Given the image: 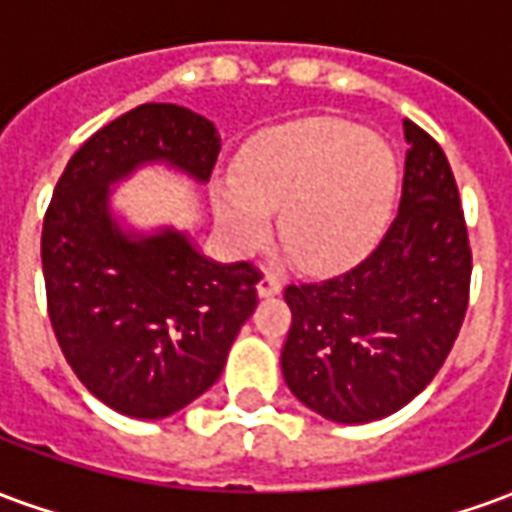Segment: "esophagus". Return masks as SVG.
Here are the masks:
<instances>
[{"label": "esophagus", "mask_w": 512, "mask_h": 512, "mask_svg": "<svg viewBox=\"0 0 512 512\" xmlns=\"http://www.w3.org/2000/svg\"><path fill=\"white\" fill-rule=\"evenodd\" d=\"M279 290H282V279L277 274H271V271H266L260 277V282H257V296L260 299H271V296H277Z\"/></svg>", "instance_id": "obj_1"}]
</instances>
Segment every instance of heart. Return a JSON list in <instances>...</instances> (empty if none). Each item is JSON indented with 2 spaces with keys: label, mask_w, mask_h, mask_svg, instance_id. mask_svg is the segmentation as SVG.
<instances>
[{
  "label": "heart",
  "mask_w": 512,
  "mask_h": 512,
  "mask_svg": "<svg viewBox=\"0 0 512 512\" xmlns=\"http://www.w3.org/2000/svg\"><path fill=\"white\" fill-rule=\"evenodd\" d=\"M397 189V161L384 139L334 117L271 128L235 161V178L213 183V213L238 252L274 233L304 268L323 271L365 252L384 230Z\"/></svg>",
  "instance_id": "heart-1"
}]
</instances>
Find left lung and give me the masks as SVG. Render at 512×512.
Listing matches in <instances>:
<instances>
[{
  "label": "left lung",
  "mask_w": 512,
  "mask_h": 512,
  "mask_svg": "<svg viewBox=\"0 0 512 512\" xmlns=\"http://www.w3.org/2000/svg\"><path fill=\"white\" fill-rule=\"evenodd\" d=\"M403 131V194L381 244L345 274L285 288V384L345 425L389 417L419 395L469 307L472 246L450 161L417 123Z\"/></svg>",
  "instance_id": "left-lung-1"
}]
</instances>
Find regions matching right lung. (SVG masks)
<instances>
[{
  "label": "right lung",
  "mask_w": 512,
  "mask_h": 512,
  "mask_svg": "<svg viewBox=\"0 0 512 512\" xmlns=\"http://www.w3.org/2000/svg\"><path fill=\"white\" fill-rule=\"evenodd\" d=\"M219 147L211 120L142 104L95 131L51 194L40 238L51 329L76 378L126 417H169L216 384L263 274L213 263L175 230L128 238L109 183L145 161L208 180Z\"/></svg>",
  "instance_id": "1"
}]
</instances>
